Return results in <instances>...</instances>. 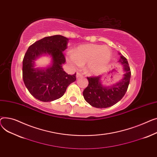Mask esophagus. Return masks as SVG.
Segmentation results:
<instances>
[{
  "instance_id": "esophagus-1",
  "label": "esophagus",
  "mask_w": 157,
  "mask_h": 157,
  "mask_svg": "<svg viewBox=\"0 0 157 157\" xmlns=\"http://www.w3.org/2000/svg\"><path fill=\"white\" fill-rule=\"evenodd\" d=\"M76 77H77V78H80V77H82V75L81 74V73H77Z\"/></svg>"
}]
</instances>
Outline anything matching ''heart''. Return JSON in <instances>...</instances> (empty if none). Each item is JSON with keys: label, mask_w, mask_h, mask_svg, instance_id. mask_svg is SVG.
<instances>
[{"label": "heart", "mask_w": 157, "mask_h": 157, "mask_svg": "<svg viewBox=\"0 0 157 157\" xmlns=\"http://www.w3.org/2000/svg\"><path fill=\"white\" fill-rule=\"evenodd\" d=\"M112 59V51L107 46L84 44L70 52L67 61L73 67L78 68L87 63L89 72L96 74L104 71Z\"/></svg>", "instance_id": "obj_1"}]
</instances>
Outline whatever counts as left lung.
Segmentation results:
<instances>
[{
  "instance_id": "left-lung-1",
  "label": "left lung",
  "mask_w": 157,
  "mask_h": 157,
  "mask_svg": "<svg viewBox=\"0 0 157 157\" xmlns=\"http://www.w3.org/2000/svg\"><path fill=\"white\" fill-rule=\"evenodd\" d=\"M121 55L119 61L123 66L125 73L119 82L106 87L102 85L101 76L87 77L89 84L84 90L83 96L92 106L98 108H108L118 103L124 96L129 84L131 72L127 59Z\"/></svg>"
}]
</instances>
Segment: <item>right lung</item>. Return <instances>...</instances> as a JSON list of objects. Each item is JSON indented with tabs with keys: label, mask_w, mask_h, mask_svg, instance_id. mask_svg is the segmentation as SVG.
<instances>
[{
	"label": "right lung",
	"mask_w": 157,
	"mask_h": 157,
	"mask_svg": "<svg viewBox=\"0 0 157 157\" xmlns=\"http://www.w3.org/2000/svg\"><path fill=\"white\" fill-rule=\"evenodd\" d=\"M68 39L56 35L46 36L31 45L23 60V79L30 93L44 102L62 97L67 88L76 80V73L68 75L62 64L66 61L63 52L67 48ZM42 54L52 58V64L46 69L34 68V61Z\"/></svg>",
	"instance_id": "1"
}]
</instances>
